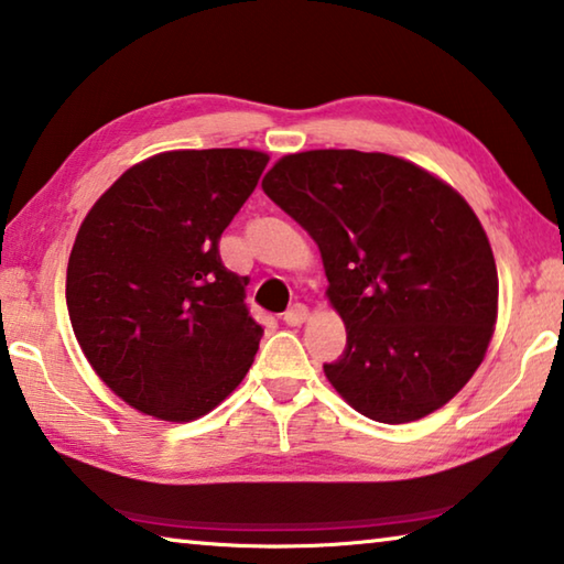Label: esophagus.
Returning a JSON list of instances; mask_svg holds the SVG:
<instances>
[{
	"label": "esophagus",
	"instance_id": "34e87169",
	"mask_svg": "<svg viewBox=\"0 0 564 564\" xmlns=\"http://www.w3.org/2000/svg\"><path fill=\"white\" fill-rule=\"evenodd\" d=\"M308 318V308H305L303 303H295V305H291L289 311L283 313V323L285 326H301V323Z\"/></svg>",
	"mask_w": 564,
	"mask_h": 564
}]
</instances>
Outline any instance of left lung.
<instances>
[{"mask_svg":"<svg viewBox=\"0 0 564 564\" xmlns=\"http://www.w3.org/2000/svg\"><path fill=\"white\" fill-rule=\"evenodd\" d=\"M263 191L321 248L346 350L326 378L378 423L443 408L480 366L498 321V269L465 198L390 154H289Z\"/></svg>","mask_w":564,"mask_h":564,"instance_id":"obj_1","label":"left lung"}]
</instances>
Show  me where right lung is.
I'll return each instance as SVG.
<instances>
[{
    "mask_svg": "<svg viewBox=\"0 0 564 564\" xmlns=\"http://www.w3.org/2000/svg\"><path fill=\"white\" fill-rule=\"evenodd\" d=\"M265 164L251 149L166 151L123 171L84 218L66 269L74 336L141 413L188 423L251 368L263 328L218 241Z\"/></svg>",
    "mask_w": 564,
    "mask_h": 564,
    "instance_id": "right-lung-1",
    "label": "right lung"
}]
</instances>
